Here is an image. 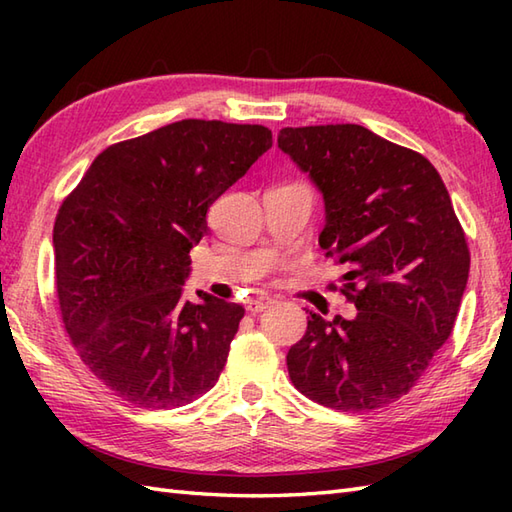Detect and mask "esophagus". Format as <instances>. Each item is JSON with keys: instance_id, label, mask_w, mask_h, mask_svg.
<instances>
[{"instance_id": "esophagus-1", "label": "esophagus", "mask_w": 512, "mask_h": 512, "mask_svg": "<svg viewBox=\"0 0 512 512\" xmlns=\"http://www.w3.org/2000/svg\"><path fill=\"white\" fill-rule=\"evenodd\" d=\"M270 303H273V299L270 297H255V299H250L248 301V306H246V310L250 312V314H257V312H262V310H266Z\"/></svg>"}]
</instances>
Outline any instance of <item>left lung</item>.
<instances>
[{"label": "left lung", "instance_id": "1", "mask_svg": "<svg viewBox=\"0 0 512 512\" xmlns=\"http://www.w3.org/2000/svg\"><path fill=\"white\" fill-rule=\"evenodd\" d=\"M277 143L323 193L319 244L345 266L341 292L356 306L354 319L310 312L286 356L292 385L330 409L385 407L458 317L471 253L449 191L422 154L361 125L286 127Z\"/></svg>", "mask_w": 512, "mask_h": 512}]
</instances>
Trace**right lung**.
Masks as SVG:
<instances>
[{
	"instance_id": "obj_1",
	"label": "right lung",
	"mask_w": 512,
	"mask_h": 512,
	"mask_svg": "<svg viewBox=\"0 0 512 512\" xmlns=\"http://www.w3.org/2000/svg\"><path fill=\"white\" fill-rule=\"evenodd\" d=\"M273 147L264 125L187 118L110 145L54 220V277L74 350L118 398L173 409L220 378L244 308L184 299L206 211Z\"/></svg>"
}]
</instances>
